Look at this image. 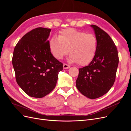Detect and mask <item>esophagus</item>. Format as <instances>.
I'll return each instance as SVG.
<instances>
[{"label": "esophagus", "mask_w": 131, "mask_h": 131, "mask_svg": "<svg viewBox=\"0 0 131 131\" xmlns=\"http://www.w3.org/2000/svg\"><path fill=\"white\" fill-rule=\"evenodd\" d=\"M70 67V66L68 64H66V63H64L63 64V68L64 69H68V68H69Z\"/></svg>", "instance_id": "esophagus-1"}]
</instances>
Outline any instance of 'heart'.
Listing matches in <instances>:
<instances>
[{
  "label": "heart",
  "mask_w": 131,
  "mask_h": 131,
  "mask_svg": "<svg viewBox=\"0 0 131 131\" xmlns=\"http://www.w3.org/2000/svg\"><path fill=\"white\" fill-rule=\"evenodd\" d=\"M49 44L56 58L62 59L69 51L71 62L84 66L88 64L94 58L97 50L98 41L93 34L67 28L59 31L58 37L51 38Z\"/></svg>",
  "instance_id": "obj_1"
}]
</instances>
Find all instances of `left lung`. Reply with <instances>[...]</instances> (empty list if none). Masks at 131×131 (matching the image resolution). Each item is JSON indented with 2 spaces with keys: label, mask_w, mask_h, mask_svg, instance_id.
<instances>
[{
  "label": "left lung",
  "mask_w": 131,
  "mask_h": 131,
  "mask_svg": "<svg viewBox=\"0 0 131 131\" xmlns=\"http://www.w3.org/2000/svg\"><path fill=\"white\" fill-rule=\"evenodd\" d=\"M91 27L98 41L97 52L88 66L79 69L76 86L84 96L96 99L113 86L119 59L117 47L109 34L97 26Z\"/></svg>",
  "instance_id": "left-lung-1"
}]
</instances>
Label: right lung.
Listing matches in <instances>:
<instances>
[{
    "label": "right lung",
    "instance_id": "obj_1",
    "mask_svg": "<svg viewBox=\"0 0 131 131\" xmlns=\"http://www.w3.org/2000/svg\"><path fill=\"white\" fill-rule=\"evenodd\" d=\"M51 29L38 27L26 33L14 49L13 65L16 82L28 96L42 98L55 88L63 63L51 52Z\"/></svg>",
    "mask_w": 131,
    "mask_h": 131
}]
</instances>
